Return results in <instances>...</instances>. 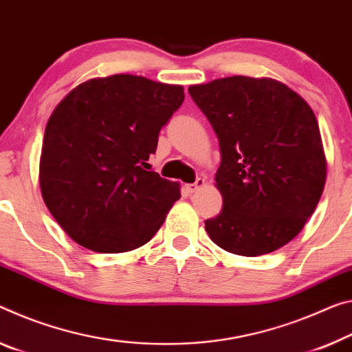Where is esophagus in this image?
I'll return each mask as SVG.
<instances>
[{
  "label": "esophagus",
  "instance_id": "obj_1",
  "mask_svg": "<svg viewBox=\"0 0 352 352\" xmlns=\"http://www.w3.org/2000/svg\"><path fill=\"white\" fill-rule=\"evenodd\" d=\"M205 178H197L196 182L194 183H189V185H185V191H186V194H192V192H196L197 189H200L202 186H205Z\"/></svg>",
  "mask_w": 352,
  "mask_h": 352
}]
</instances>
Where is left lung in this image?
<instances>
[{
	"label": "left lung",
	"instance_id": "1",
	"mask_svg": "<svg viewBox=\"0 0 352 352\" xmlns=\"http://www.w3.org/2000/svg\"><path fill=\"white\" fill-rule=\"evenodd\" d=\"M219 139L221 213L205 221L227 252L258 256L285 246L314 214L326 155L305 100L272 78L228 76L189 86Z\"/></svg>",
	"mask_w": 352,
	"mask_h": 352
}]
</instances>
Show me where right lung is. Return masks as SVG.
Here are the masks:
<instances>
[{
  "label": "right lung",
  "instance_id": "add662e5",
  "mask_svg": "<svg viewBox=\"0 0 352 352\" xmlns=\"http://www.w3.org/2000/svg\"><path fill=\"white\" fill-rule=\"evenodd\" d=\"M183 100V86L122 74L81 82L56 106L38 183L50 213L75 243L120 254L160 230L180 185L146 164Z\"/></svg>",
  "mask_w": 352,
  "mask_h": 352
}]
</instances>
